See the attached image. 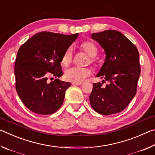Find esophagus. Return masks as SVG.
I'll list each match as a JSON object with an SVG mask.
<instances>
[{
  "mask_svg": "<svg viewBox=\"0 0 155 155\" xmlns=\"http://www.w3.org/2000/svg\"><path fill=\"white\" fill-rule=\"evenodd\" d=\"M72 85H74V86H75V85H82V83H72Z\"/></svg>",
  "mask_w": 155,
  "mask_h": 155,
  "instance_id": "1",
  "label": "esophagus"
}]
</instances>
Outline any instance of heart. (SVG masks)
Returning <instances> with one entry per match:
<instances>
[{
	"mask_svg": "<svg viewBox=\"0 0 155 155\" xmlns=\"http://www.w3.org/2000/svg\"><path fill=\"white\" fill-rule=\"evenodd\" d=\"M81 51H83L90 57V59H88V63L93 64L96 66H98V61L96 59V56L98 54V48L96 44L90 41H85L81 43L79 46ZM73 54L71 48H68L63 54L61 63L63 65H68L70 64L72 60ZM91 71L89 68H81L77 67L70 68L65 70L64 77L65 80L70 82L78 83H81L91 74Z\"/></svg>",
	"mask_w": 155,
	"mask_h": 155,
	"instance_id": "obj_1",
	"label": "heart"
}]
</instances>
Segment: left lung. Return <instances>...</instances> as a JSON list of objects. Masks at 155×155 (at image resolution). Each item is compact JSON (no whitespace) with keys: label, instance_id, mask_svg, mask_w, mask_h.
Listing matches in <instances>:
<instances>
[{"label":"left lung","instance_id":"1","mask_svg":"<svg viewBox=\"0 0 155 155\" xmlns=\"http://www.w3.org/2000/svg\"><path fill=\"white\" fill-rule=\"evenodd\" d=\"M91 39L104 50L106 58L96 76L103 82L93 83L90 104L101 115L117 114L128 106L137 92L141 71L138 50L117 31L92 33ZM105 82L107 84L104 86L102 84Z\"/></svg>","mask_w":155,"mask_h":155}]
</instances>
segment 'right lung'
I'll return each instance as SVG.
<instances>
[{
	"label": "right lung",
	"instance_id": "obj_1",
	"mask_svg": "<svg viewBox=\"0 0 155 155\" xmlns=\"http://www.w3.org/2000/svg\"><path fill=\"white\" fill-rule=\"evenodd\" d=\"M78 33L66 35L51 32L38 33L22 44L15 62V89L23 104L35 114L56 112L64 100L70 83L48 78L63 75V54Z\"/></svg>",
	"mask_w": 155,
	"mask_h": 155
}]
</instances>
